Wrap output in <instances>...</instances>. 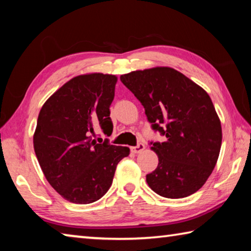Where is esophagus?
<instances>
[{"label": "esophagus", "instance_id": "obj_1", "mask_svg": "<svg viewBox=\"0 0 251 251\" xmlns=\"http://www.w3.org/2000/svg\"><path fill=\"white\" fill-rule=\"evenodd\" d=\"M144 150H145V145H144V144H142V143H139L137 146H134V147L130 148L131 152H134V154H139V152H142Z\"/></svg>", "mask_w": 251, "mask_h": 251}]
</instances>
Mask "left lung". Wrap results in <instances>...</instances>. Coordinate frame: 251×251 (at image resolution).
Wrapping results in <instances>:
<instances>
[{"instance_id": "8db88e82", "label": "left lung", "mask_w": 251, "mask_h": 251, "mask_svg": "<svg viewBox=\"0 0 251 251\" xmlns=\"http://www.w3.org/2000/svg\"><path fill=\"white\" fill-rule=\"evenodd\" d=\"M121 80L144 106L152 129L166 137L151 143L158 166L146 175L148 186L172 199L196 193L211 175L222 147V124L209 95L166 66L130 72Z\"/></svg>"}]
</instances>
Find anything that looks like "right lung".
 I'll list each match as a JSON object with an SVG mask.
<instances>
[{
  "mask_svg": "<svg viewBox=\"0 0 251 251\" xmlns=\"http://www.w3.org/2000/svg\"><path fill=\"white\" fill-rule=\"evenodd\" d=\"M117 76L88 73L75 76L54 93L40 110L33 145L44 176L61 196L73 203H91L107 193L117 164L129 148L92 139L94 127L113 131L109 106Z\"/></svg>",
  "mask_w": 251,
  "mask_h": 251,
  "instance_id": "1",
  "label": "right lung"
}]
</instances>
